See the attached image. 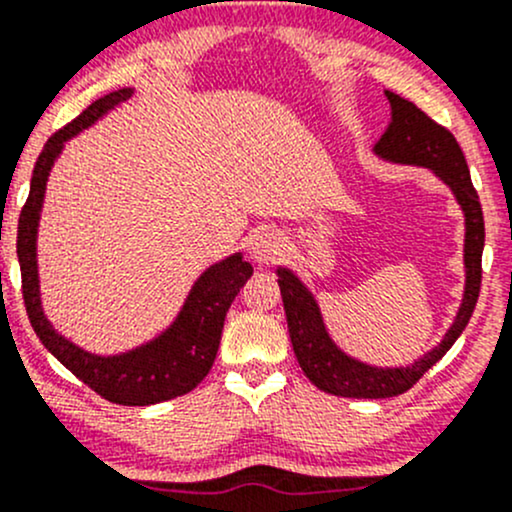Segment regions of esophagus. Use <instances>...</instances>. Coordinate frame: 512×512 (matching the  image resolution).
Segmentation results:
<instances>
[{
    "instance_id": "obj_1",
    "label": "esophagus",
    "mask_w": 512,
    "mask_h": 512,
    "mask_svg": "<svg viewBox=\"0 0 512 512\" xmlns=\"http://www.w3.org/2000/svg\"><path fill=\"white\" fill-rule=\"evenodd\" d=\"M283 251L285 241L276 232H261L251 241V258H254V263H258V266H271V263H276L283 256Z\"/></svg>"
}]
</instances>
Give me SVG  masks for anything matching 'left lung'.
<instances>
[{"instance_id": "obj_1", "label": "left lung", "mask_w": 512, "mask_h": 512, "mask_svg": "<svg viewBox=\"0 0 512 512\" xmlns=\"http://www.w3.org/2000/svg\"><path fill=\"white\" fill-rule=\"evenodd\" d=\"M390 102V122L376 146L371 148L378 161L395 166L427 168L434 178L452 190L456 205L464 214V295L452 327L434 349L408 366H373L346 351L332 339L324 324L320 302L312 290L290 268L278 266L276 276L283 295L285 320L298 364L307 378L324 393L342 398H393L405 393L452 349L471 320L478 290H481V254L486 229L478 195L471 185L469 166L459 144L444 126L432 122L422 109L386 90Z\"/></svg>"}]
</instances>
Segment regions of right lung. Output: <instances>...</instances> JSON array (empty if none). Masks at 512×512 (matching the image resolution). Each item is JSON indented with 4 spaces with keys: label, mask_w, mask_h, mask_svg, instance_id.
I'll return each instance as SVG.
<instances>
[{
    "label": "right lung",
    "mask_w": 512,
    "mask_h": 512,
    "mask_svg": "<svg viewBox=\"0 0 512 512\" xmlns=\"http://www.w3.org/2000/svg\"><path fill=\"white\" fill-rule=\"evenodd\" d=\"M131 95H134V87L109 92L82 109L80 117H75L46 141L31 175L29 200L19 217L16 256L21 266L26 312L43 346L109 403L156 405L190 393L210 373L219 339H222L224 317L236 293L254 276V268L249 261H244L241 251L212 263L192 283L175 320L158 337L129 351H119V354H95V351L82 349L73 339L60 334L48 320L41 305V280H38V224H41L43 200H46L48 175L70 139L95 126Z\"/></svg>",
    "instance_id": "1"
}]
</instances>
